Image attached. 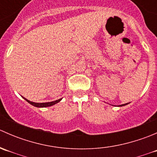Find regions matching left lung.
I'll return each instance as SVG.
<instances>
[{"label":"left lung","instance_id":"8db88e82","mask_svg":"<svg viewBox=\"0 0 157 157\" xmlns=\"http://www.w3.org/2000/svg\"><path fill=\"white\" fill-rule=\"evenodd\" d=\"M128 104H129V102H128V103H125V104H122V105H118V107H121V106H124V105H128Z\"/></svg>","mask_w":157,"mask_h":157}]
</instances>
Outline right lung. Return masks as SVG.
Listing matches in <instances>:
<instances>
[{"label":"right lung","instance_id":"add662e5","mask_svg":"<svg viewBox=\"0 0 157 157\" xmlns=\"http://www.w3.org/2000/svg\"><path fill=\"white\" fill-rule=\"evenodd\" d=\"M22 97H23V99L26 101V102H28L29 104H31L32 105H33V106H35V107H38V108H45V107L52 106V105H55V104L59 102L62 99H57V100H55V101H52V102H41V103H39V102H32V101L28 100V99H26V98H24L23 96H22Z\"/></svg>","mask_w":157,"mask_h":157}]
</instances>
